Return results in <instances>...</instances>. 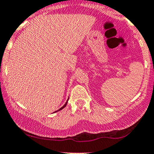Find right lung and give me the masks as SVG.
<instances>
[{
	"mask_svg": "<svg viewBox=\"0 0 154 154\" xmlns=\"http://www.w3.org/2000/svg\"><path fill=\"white\" fill-rule=\"evenodd\" d=\"M67 103H68V100H67V101H66V103H65V104H64V106H63V107H61V108H60V109H59V110H57V111H60V110H62V109H63V108H65V107H66V105H67ZM57 111H56V112H57Z\"/></svg>",
	"mask_w": 154,
	"mask_h": 154,
	"instance_id": "obj_1",
	"label": "right lung"
}]
</instances>
